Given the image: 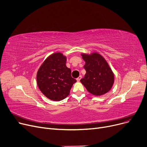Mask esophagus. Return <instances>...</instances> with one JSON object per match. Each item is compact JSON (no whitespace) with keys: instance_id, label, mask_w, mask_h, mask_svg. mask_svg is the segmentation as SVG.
I'll use <instances>...</instances> for the list:
<instances>
[{"instance_id":"34e87169","label":"esophagus","mask_w":147,"mask_h":147,"mask_svg":"<svg viewBox=\"0 0 147 147\" xmlns=\"http://www.w3.org/2000/svg\"><path fill=\"white\" fill-rule=\"evenodd\" d=\"M82 79V76H79L78 78H77V80H78V82H79Z\"/></svg>"}]
</instances>
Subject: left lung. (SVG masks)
<instances>
[{
  "label": "left lung",
  "instance_id": "left-lung-1",
  "mask_svg": "<svg viewBox=\"0 0 147 147\" xmlns=\"http://www.w3.org/2000/svg\"><path fill=\"white\" fill-rule=\"evenodd\" d=\"M85 61L84 68L86 71L81 83L92 95L101 96L111 89L114 76L109 64L104 58L97 52L91 54L82 53Z\"/></svg>",
  "mask_w": 147,
  "mask_h": 147
}]
</instances>
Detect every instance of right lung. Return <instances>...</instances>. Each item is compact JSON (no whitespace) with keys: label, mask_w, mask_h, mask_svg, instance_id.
<instances>
[{"label":"right lung","mask_w":147,"mask_h":147,"mask_svg":"<svg viewBox=\"0 0 147 147\" xmlns=\"http://www.w3.org/2000/svg\"><path fill=\"white\" fill-rule=\"evenodd\" d=\"M67 57L63 53H54L44 61L38 69L37 86L42 94L52 101L65 99L77 82L72 78L71 69L65 65Z\"/></svg>","instance_id":"obj_1"}]
</instances>
